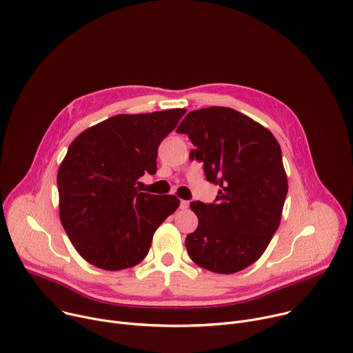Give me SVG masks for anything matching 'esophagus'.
<instances>
[{"label": "esophagus", "instance_id": "esophagus-1", "mask_svg": "<svg viewBox=\"0 0 353 353\" xmlns=\"http://www.w3.org/2000/svg\"><path fill=\"white\" fill-rule=\"evenodd\" d=\"M188 205H190V203H188L187 199H181V201H180V208H181V210H187Z\"/></svg>", "mask_w": 353, "mask_h": 353}]
</instances>
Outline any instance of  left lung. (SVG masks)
Here are the masks:
<instances>
[{"label": "left lung", "instance_id": "obj_1", "mask_svg": "<svg viewBox=\"0 0 353 353\" xmlns=\"http://www.w3.org/2000/svg\"><path fill=\"white\" fill-rule=\"evenodd\" d=\"M204 162L207 180L221 187L216 204L192 201L198 228L185 239L190 259L208 271L234 274L254 264L282 216L288 177L281 146L270 130L230 108L190 112L177 127Z\"/></svg>", "mask_w": 353, "mask_h": 353}]
</instances>
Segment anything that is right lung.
<instances>
[{"mask_svg":"<svg viewBox=\"0 0 353 353\" xmlns=\"http://www.w3.org/2000/svg\"><path fill=\"white\" fill-rule=\"evenodd\" d=\"M184 114H117L71 142L57 173L60 221L89 264L106 271L139 264L155 230L179 208L176 195L141 192L137 183L157 173L158 148Z\"/></svg>","mask_w":353,"mask_h":353,"instance_id":"add662e5","label":"right lung"}]
</instances>
